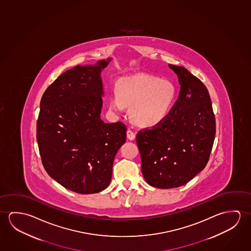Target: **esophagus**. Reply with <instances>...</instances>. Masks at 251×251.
Wrapping results in <instances>:
<instances>
[{"label":"esophagus","instance_id":"esophagus-1","mask_svg":"<svg viewBox=\"0 0 251 251\" xmlns=\"http://www.w3.org/2000/svg\"><path fill=\"white\" fill-rule=\"evenodd\" d=\"M126 136H127L128 139H130V140H133V139H135V133L131 131V130H127Z\"/></svg>","mask_w":251,"mask_h":251}]
</instances>
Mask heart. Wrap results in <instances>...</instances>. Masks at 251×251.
I'll return each mask as SVG.
<instances>
[{"label": "heart", "mask_w": 251, "mask_h": 251, "mask_svg": "<svg viewBox=\"0 0 251 251\" xmlns=\"http://www.w3.org/2000/svg\"><path fill=\"white\" fill-rule=\"evenodd\" d=\"M175 84L146 73L125 76L116 84L110 96V107L120 112L130 107L129 115L138 126L151 127L162 122L175 103Z\"/></svg>", "instance_id": "obj_1"}]
</instances>
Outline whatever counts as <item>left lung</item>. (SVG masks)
I'll return each instance as SVG.
<instances>
[{
    "label": "left lung",
    "instance_id": "left-lung-1",
    "mask_svg": "<svg viewBox=\"0 0 251 251\" xmlns=\"http://www.w3.org/2000/svg\"><path fill=\"white\" fill-rule=\"evenodd\" d=\"M169 67L179 78L178 100L162 122L136 135L144 178L163 189L183 186L204 169L215 136L207 87L186 68Z\"/></svg>",
    "mask_w": 251,
    "mask_h": 251
}]
</instances>
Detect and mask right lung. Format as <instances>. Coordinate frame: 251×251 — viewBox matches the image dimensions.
<instances>
[{
	"label": "right lung",
	"mask_w": 251,
	"mask_h": 251,
	"mask_svg": "<svg viewBox=\"0 0 251 251\" xmlns=\"http://www.w3.org/2000/svg\"><path fill=\"white\" fill-rule=\"evenodd\" d=\"M108 62L68 70L41 100L36 140L42 163L51 178L78 194H95L109 186L116 153L126 139L123 122L100 119V73Z\"/></svg>",
	"instance_id": "obj_1"
}]
</instances>
